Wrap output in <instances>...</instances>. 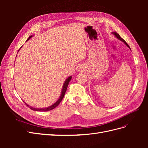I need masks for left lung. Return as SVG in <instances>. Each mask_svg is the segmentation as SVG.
<instances>
[{"mask_svg": "<svg viewBox=\"0 0 148 148\" xmlns=\"http://www.w3.org/2000/svg\"><path fill=\"white\" fill-rule=\"evenodd\" d=\"M112 34H113L115 36V37L116 38H117L118 39L120 40V41L123 42L125 44V45H126V46L131 50V49H130V46L128 45V44H127L126 42H125V41L124 39H123L122 38H121V37L120 36V35H119L117 33H116V32H112Z\"/></svg>", "mask_w": 148, "mask_h": 148, "instance_id": "left-lung-1", "label": "left lung"}]
</instances>
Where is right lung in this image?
<instances>
[{
	"mask_svg": "<svg viewBox=\"0 0 148 148\" xmlns=\"http://www.w3.org/2000/svg\"><path fill=\"white\" fill-rule=\"evenodd\" d=\"M33 36H34V35L30 36L28 38V39H27V41H28V40H29L31 38H32V37ZM21 47H22V46L20 47V49H21ZM20 49L18 50V52H19V51H20ZM71 77H71V76H70V77H69L68 78H67L65 79V81L64 82V84H63V86H62V91H61L60 96H59V98L57 100V101H56V102L53 103V104H52L51 106H49V107H44V108H36V107H31V106H29L28 104H26V103H25V104H26V106H28L31 109H32L33 110H34V111L46 112V111H49V110H52V109H53L54 108H56V107L60 104V102L62 101V100L63 99V98H64V95H65V92H66V91L67 87H68V85H69V82H70V80L71 79Z\"/></svg>",
	"mask_w": 148,
	"mask_h": 148,
	"instance_id": "obj_1",
	"label": "right lung"
}]
</instances>
